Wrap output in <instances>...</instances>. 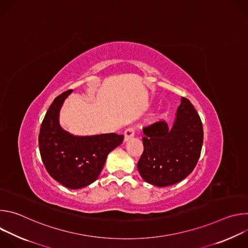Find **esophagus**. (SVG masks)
<instances>
[{
    "mask_svg": "<svg viewBox=\"0 0 248 248\" xmlns=\"http://www.w3.org/2000/svg\"><path fill=\"white\" fill-rule=\"evenodd\" d=\"M134 133H135L134 127H132V126L127 127V128L125 129V131H124V141H126V140L130 139L131 137H133V136H134Z\"/></svg>",
    "mask_w": 248,
    "mask_h": 248,
    "instance_id": "34e87169",
    "label": "esophagus"
}]
</instances>
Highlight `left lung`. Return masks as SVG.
Returning <instances> with one entry per match:
<instances>
[{
  "mask_svg": "<svg viewBox=\"0 0 248 248\" xmlns=\"http://www.w3.org/2000/svg\"><path fill=\"white\" fill-rule=\"evenodd\" d=\"M144 150L137 169L142 179L156 186L180 183L194 170L203 143L201 119L190 101L182 97L171 127L164 120L143 127Z\"/></svg>",
  "mask_w": 248,
  "mask_h": 248,
  "instance_id": "obj_1",
  "label": "left lung"
}]
</instances>
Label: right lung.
<instances>
[{"mask_svg":"<svg viewBox=\"0 0 248 248\" xmlns=\"http://www.w3.org/2000/svg\"><path fill=\"white\" fill-rule=\"evenodd\" d=\"M73 90L57 96L49 107L39 132V150L44 166L54 180L77 189L97 180L108 154L124 140L123 134L74 136L59 124L63 100Z\"/></svg>","mask_w":248,"mask_h":248,"instance_id":"obj_1","label":"right lung"}]
</instances>
